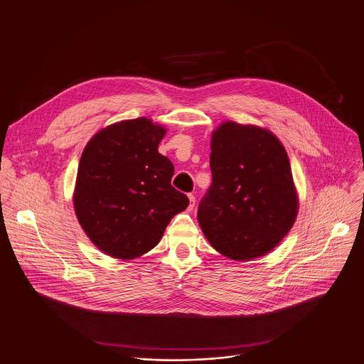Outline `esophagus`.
<instances>
[{
	"label": "esophagus",
	"instance_id": "esophagus-1",
	"mask_svg": "<svg viewBox=\"0 0 364 364\" xmlns=\"http://www.w3.org/2000/svg\"><path fill=\"white\" fill-rule=\"evenodd\" d=\"M188 200H190V204H188V210L191 211L196 205V196L194 194H188Z\"/></svg>",
	"mask_w": 364,
	"mask_h": 364
}]
</instances>
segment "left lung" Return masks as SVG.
<instances>
[{"label":"left lung","instance_id":"1","mask_svg":"<svg viewBox=\"0 0 364 364\" xmlns=\"http://www.w3.org/2000/svg\"><path fill=\"white\" fill-rule=\"evenodd\" d=\"M210 168L197 220L211 246L238 262L272 252L299 210L283 144L269 130L225 121L211 136Z\"/></svg>","mask_w":364,"mask_h":364}]
</instances>
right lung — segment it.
Instances as JSON below:
<instances>
[{
	"label": "right lung",
	"mask_w": 364,
	"mask_h": 364,
	"mask_svg": "<svg viewBox=\"0 0 364 364\" xmlns=\"http://www.w3.org/2000/svg\"><path fill=\"white\" fill-rule=\"evenodd\" d=\"M166 129L141 117L111 124L85 146L74 210L105 255L132 260L154 249L188 198L171 186L173 163L159 153Z\"/></svg>",
	"instance_id": "1"
}]
</instances>
